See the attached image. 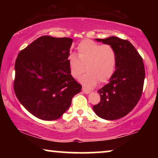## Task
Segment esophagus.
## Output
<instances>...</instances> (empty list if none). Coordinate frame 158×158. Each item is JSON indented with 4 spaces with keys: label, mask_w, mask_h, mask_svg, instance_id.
Wrapping results in <instances>:
<instances>
[{
    "label": "esophagus",
    "mask_w": 158,
    "mask_h": 158,
    "mask_svg": "<svg viewBox=\"0 0 158 158\" xmlns=\"http://www.w3.org/2000/svg\"><path fill=\"white\" fill-rule=\"evenodd\" d=\"M82 90H83V93H85V94H88L90 92V90H88V89H85V88H82Z\"/></svg>",
    "instance_id": "esophagus-1"
}]
</instances>
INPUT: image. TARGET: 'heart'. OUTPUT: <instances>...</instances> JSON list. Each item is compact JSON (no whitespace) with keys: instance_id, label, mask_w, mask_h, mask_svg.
<instances>
[{"instance_id":"obj_1","label":"heart","mask_w":158,"mask_h":158,"mask_svg":"<svg viewBox=\"0 0 158 158\" xmlns=\"http://www.w3.org/2000/svg\"><path fill=\"white\" fill-rule=\"evenodd\" d=\"M77 57L71 55L68 58L69 70L75 79H79L85 69L88 71L81 79L85 87L91 88L98 81L106 83L114 75L117 56L111 45L100 44L92 40H85L77 44Z\"/></svg>"}]
</instances>
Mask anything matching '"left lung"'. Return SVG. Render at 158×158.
<instances>
[{
  "instance_id": "8db88e82",
  "label": "left lung",
  "mask_w": 158,
  "mask_h": 158,
  "mask_svg": "<svg viewBox=\"0 0 158 158\" xmlns=\"http://www.w3.org/2000/svg\"><path fill=\"white\" fill-rule=\"evenodd\" d=\"M96 41L111 45L116 52L117 61L109 83L98 90L101 101L93 109L103 119H118L127 115L141 98L145 77L143 60L129 41L116 36Z\"/></svg>"
}]
</instances>
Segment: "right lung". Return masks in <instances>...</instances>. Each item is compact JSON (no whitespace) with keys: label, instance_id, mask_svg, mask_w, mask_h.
<instances>
[{"label":"right lung","instance_id":"add662e5","mask_svg":"<svg viewBox=\"0 0 158 158\" xmlns=\"http://www.w3.org/2000/svg\"><path fill=\"white\" fill-rule=\"evenodd\" d=\"M73 40L42 36L19 53L15 62L14 93L29 113L40 119L59 118L82 86L70 73Z\"/></svg>","mask_w":158,"mask_h":158}]
</instances>
